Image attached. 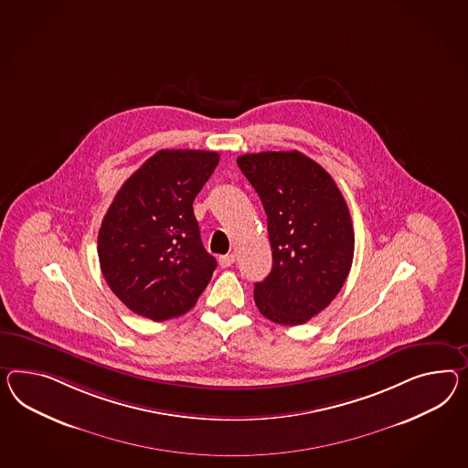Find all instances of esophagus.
<instances>
[{
  "label": "esophagus",
  "mask_w": 468,
  "mask_h": 468,
  "mask_svg": "<svg viewBox=\"0 0 468 468\" xmlns=\"http://www.w3.org/2000/svg\"><path fill=\"white\" fill-rule=\"evenodd\" d=\"M236 261V256L234 254H224V256H220L218 258V264L222 266V268H229V266H232Z\"/></svg>",
  "instance_id": "1"
}]
</instances>
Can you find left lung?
Here are the masks:
<instances>
[{
  "mask_svg": "<svg viewBox=\"0 0 468 468\" xmlns=\"http://www.w3.org/2000/svg\"><path fill=\"white\" fill-rule=\"evenodd\" d=\"M268 217L273 268L254 283V302L266 319L307 323L346 282L355 232L345 197L325 169L299 151L238 157Z\"/></svg>",
  "mask_w": 468,
  "mask_h": 468,
  "instance_id": "obj_1",
  "label": "left lung"
}]
</instances>
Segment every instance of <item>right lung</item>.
<instances>
[{"label":"right lung","mask_w":468,"mask_h":468,"mask_svg":"<svg viewBox=\"0 0 468 468\" xmlns=\"http://www.w3.org/2000/svg\"><path fill=\"white\" fill-rule=\"evenodd\" d=\"M217 165L214 151H157L108 207L98 232L101 273L135 314L178 317L208 285L217 261L205 251L193 200Z\"/></svg>","instance_id":"add662e5"}]
</instances>
